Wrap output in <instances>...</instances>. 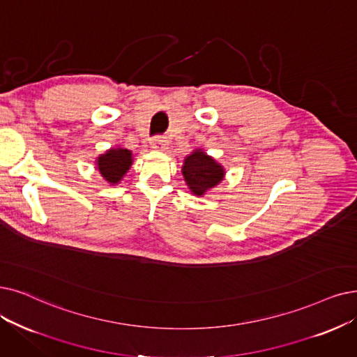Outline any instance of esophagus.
<instances>
[{
    "label": "esophagus",
    "instance_id": "esophagus-1",
    "mask_svg": "<svg viewBox=\"0 0 357 357\" xmlns=\"http://www.w3.org/2000/svg\"><path fill=\"white\" fill-rule=\"evenodd\" d=\"M168 146V140L165 136H155L152 140H151V148L152 149H158V151H162Z\"/></svg>",
    "mask_w": 357,
    "mask_h": 357
}]
</instances>
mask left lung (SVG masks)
Instances as JSON below:
<instances>
[{
  "mask_svg": "<svg viewBox=\"0 0 357 357\" xmlns=\"http://www.w3.org/2000/svg\"><path fill=\"white\" fill-rule=\"evenodd\" d=\"M181 173L190 192L196 196H204L209 189L222 181L225 171L212 156L202 149H195L183 162Z\"/></svg>",
  "mask_w": 357,
  "mask_h": 357,
  "instance_id": "obj_1",
  "label": "left lung"
}]
</instances>
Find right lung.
Wrapping results in <instances>:
<instances>
[{"mask_svg":"<svg viewBox=\"0 0 357 357\" xmlns=\"http://www.w3.org/2000/svg\"><path fill=\"white\" fill-rule=\"evenodd\" d=\"M133 164L132 151L124 148H111L98 156L96 168L111 184H117Z\"/></svg>","mask_w":357,"mask_h":357,"instance_id":"add662e5","label":"right lung"}]
</instances>
